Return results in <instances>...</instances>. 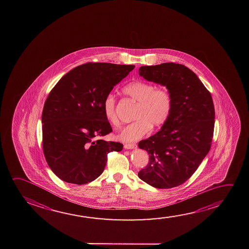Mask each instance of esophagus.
<instances>
[{
	"instance_id": "1",
	"label": "esophagus",
	"mask_w": 249,
	"mask_h": 249,
	"mask_svg": "<svg viewBox=\"0 0 249 249\" xmlns=\"http://www.w3.org/2000/svg\"><path fill=\"white\" fill-rule=\"evenodd\" d=\"M124 147L126 149H134V148L137 147V145L136 144H125Z\"/></svg>"
}]
</instances>
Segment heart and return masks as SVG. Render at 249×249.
<instances>
[{
  "instance_id": "1",
  "label": "heart",
  "mask_w": 249,
  "mask_h": 249,
  "mask_svg": "<svg viewBox=\"0 0 249 249\" xmlns=\"http://www.w3.org/2000/svg\"><path fill=\"white\" fill-rule=\"evenodd\" d=\"M123 94L137 102L134 123L125 126L118 138L125 142H134L147 135L153 128H159L167 123L173 109V97L166 88L137 80L123 88ZM103 112L107 121L116 127L120 125L115 112V99L108 94L103 102Z\"/></svg>"
}]
</instances>
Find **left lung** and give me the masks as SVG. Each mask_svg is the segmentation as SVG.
<instances>
[{"label": "left lung", "mask_w": 249, "mask_h": 249, "mask_svg": "<svg viewBox=\"0 0 249 249\" xmlns=\"http://www.w3.org/2000/svg\"><path fill=\"white\" fill-rule=\"evenodd\" d=\"M139 74L165 86L173 97L167 123L139 142L149 155L139 178L154 188H175L191 177L210 150L215 117L212 96L196 73L182 64L142 66Z\"/></svg>", "instance_id": "1"}]
</instances>
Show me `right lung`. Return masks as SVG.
Instances as JSON below:
<instances>
[{
	"label": "right lung",
	"instance_id": "obj_1",
	"mask_svg": "<svg viewBox=\"0 0 249 249\" xmlns=\"http://www.w3.org/2000/svg\"><path fill=\"white\" fill-rule=\"evenodd\" d=\"M134 65L89 62L70 70L50 91L43 107L42 147L55 176L69 183H89L106 166L107 154L122 143L100 137L112 132L103 102Z\"/></svg>",
	"mask_w": 249,
	"mask_h": 249
}]
</instances>
